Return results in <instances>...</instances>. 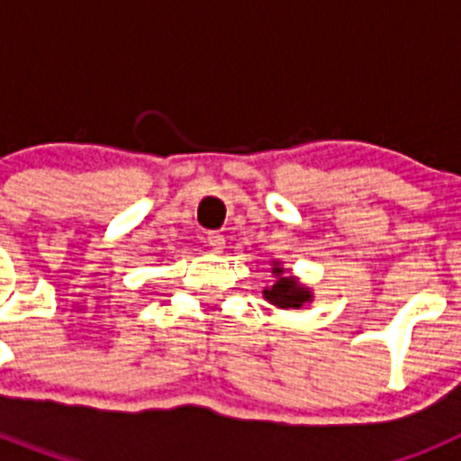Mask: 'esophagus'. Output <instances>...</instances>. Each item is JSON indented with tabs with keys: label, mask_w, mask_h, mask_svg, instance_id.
<instances>
[{
	"label": "esophagus",
	"mask_w": 461,
	"mask_h": 461,
	"mask_svg": "<svg viewBox=\"0 0 461 461\" xmlns=\"http://www.w3.org/2000/svg\"><path fill=\"white\" fill-rule=\"evenodd\" d=\"M207 247H210L212 251H223V247H226V238H223L221 233H207Z\"/></svg>",
	"instance_id": "1"
}]
</instances>
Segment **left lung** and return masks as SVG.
Masks as SVG:
<instances>
[{
  "instance_id": "1",
  "label": "left lung",
  "mask_w": 461,
  "mask_h": 461,
  "mask_svg": "<svg viewBox=\"0 0 461 461\" xmlns=\"http://www.w3.org/2000/svg\"><path fill=\"white\" fill-rule=\"evenodd\" d=\"M272 275H275L276 281L263 291L267 303H272L275 307L281 309H300L307 303H312V291H309L307 286H303L295 276L288 275L276 260L275 266H272Z\"/></svg>"
}]
</instances>
